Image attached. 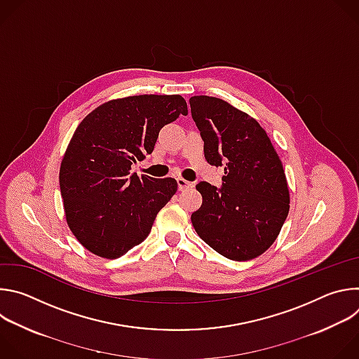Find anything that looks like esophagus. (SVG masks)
<instances>
[{
  "instance_id": "esophagus-1",
  "label": "esophagus",
  "mask_w": 359,
  "mask_h": 359,
  "mask_svg": "<svg viewBox=\"0 0 359 359\" xmlns=\"http://www.w3.org/2000/svg\"><path fill=\"white\" fill-rule=\"evenodd\" d=\"M193 186H194V183H191V182H187V180L182 179V177H177V189H179L180 191H183V190H187V189H191Z\"/></svg>"
}]
</instances>
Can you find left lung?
I'll list each match as a JSON object with an SVG mask.
<instances>
[{"instance_id":"8db88e82","label":"left lung","mask_w":359,"mask_h":359,"mask_svg":"<svg viewBox=\"0 0 359 359\" xmlns=\"http://www.w3.org/2000/svg\"><path fill=\"white\" fill-rule=\"evenodd\" d=\"M191 118L222 187L197 183L201 208L191 223L201 240L234 262L259 257L277 238L290 210L281 161L266 130L247 114L210 96L190 97Z\"/></svg>"}]
</instances>
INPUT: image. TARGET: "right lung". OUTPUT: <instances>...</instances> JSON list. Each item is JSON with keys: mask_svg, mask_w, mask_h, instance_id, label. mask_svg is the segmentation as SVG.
I'll list each match as a JSON object with an SVG mask.
<instances>
[{"mask_svg": "<svg viewBox=\"0 0 359 359\" xmlns=\"http://www.w3.org/2000/svg\"><path fill=\"white\" fill-rule=\"evenodd\" d=\"M180 115H187L180 95H139L100 105L76 128L61 163L60 187L68 226L90 252L118 259L149 236L177 182L129 170Z\"/></svg>", "mask_w": 359, "mask_h": 359, "instance_id": "right-lung-1", "label": "right lung"}]
</instances>
